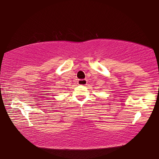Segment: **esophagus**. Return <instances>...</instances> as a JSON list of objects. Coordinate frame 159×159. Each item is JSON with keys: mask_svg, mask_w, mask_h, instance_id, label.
I'll return each instance as SVG.
<instances>
[{"mask_svg": "<svg viewBox=\"0 0 159 159\" xmlns=\"http://www.w3.org/2000/svg\"><path fill=\"white\" fill-rule=\"evenodd\" d=\"M87 83H88V81L87 80L83 79V80H78L77 81V84L79 85H86Z\"/></svg>", "mask_w": 159, "mask_h": 159, "instance_id": "1", "label": "esophagus"}]
</instances>
